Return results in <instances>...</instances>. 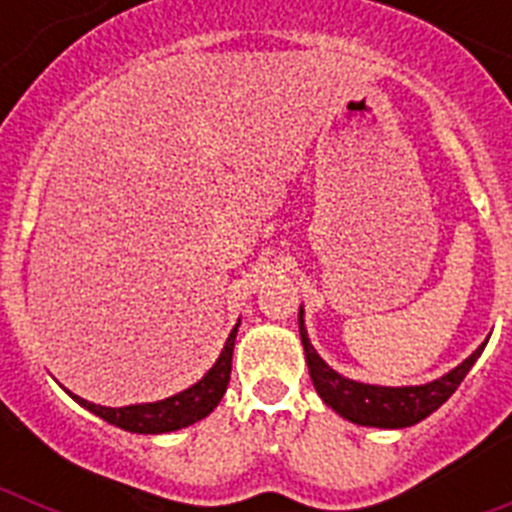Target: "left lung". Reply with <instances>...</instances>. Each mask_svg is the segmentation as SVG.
<instances>
[{
	"instance_id": "left-lung-1",
	"label": "left lung",
	"mask_w": 512,
	"mask_h": 512,
	"mask_svg": "<svg viewBox=\"0 0 512 512\" xmlns=\"http://www.w3.org/2000/svg\"><path fill=\"white\" fill-rule=\"evenodd\" d=\"M300 338L305 348V361L310 369V379L315 384V392L330 410H336L341 418L351 420L356 425H369V428H410L420 423L431 413H436L443 402L449 400L467 377L474 361L485 351L487 341L474 351L472 356L454 366L443 377L425 384H410V387H382V384H364L356 379H348L338 374L333 366L323 361V356L315 351V346L307 338L305 310L300 305Z\"/></svg>"
}]
</instances>
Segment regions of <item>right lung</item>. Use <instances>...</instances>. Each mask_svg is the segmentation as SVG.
Here are the masks:
<instances>
[{
    "label": "right lung",
    "instance_id": "1",
    "mask_svg": "<svg viewBox=\"0 0 512 512\" xmlns=\"http://www.w3.org/2000/svg\"><path fill=\"white\" fill-rule=\"evenodd\" d=\"M238 325H241V320L230 330L228 341H225L223 351H220L210 372L200 382H194L192 387L176 392L171 397H164V400L138 402V405H125V408H104V405H94V402L74 395L66 387L63 390L69 392L71 400L79 402L81 408H87L89 413L99 415V418L107 420L110 425H117L122 431L143 433V436L179 431V428H187V425L207 418L217 408V402L223 400L230 382V364H233V346L235 336H238Z\"/></svg>",
    "mask_w": 512,
    "mask_h": 512
}]
</instances>
